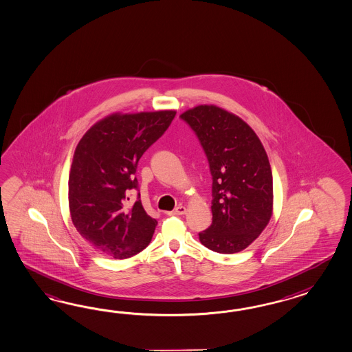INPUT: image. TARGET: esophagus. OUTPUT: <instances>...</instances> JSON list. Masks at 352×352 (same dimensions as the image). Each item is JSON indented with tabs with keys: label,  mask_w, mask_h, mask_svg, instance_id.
Returning a JSON list of instances; mask_svg holds the SVG:
<instances>
[{
	"label": "esophagus",
	"mask_w": 352,
	"mask_h": 352,
	"mask_svg": "<svg viewBox=\"0 0 352 352\" xmlns=\"http://www.w3.org/2000/svg\"><path fill=\"white\" fill-rule=\"evenodd\" d=\"M186 211H187V209L181 205V206H178V208L174 210V211L168 212V214H169V215H184V214H186Z\"/></svg>",
	"instance_id": "34e87169"
}]
</instances>
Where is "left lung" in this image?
Wrapping results in <instances>:
<instances>
[{
  "label": "left lung",
  "instance_id": "obj_1",
  "mask_svg": "<svg viewBox=\"0 0 352 352\" xmlns=\"http://www.w3.org/2000/svg\"><path fill=\"white\" fill-rule=\"evenodd\" d=\"M197 135L212 177V223L201 243L219 254L248 248L264 230L273 210V175L256 133L241 118L214 104L181 115Z\"/></svg>",
  "mask_w": 352,
  "mask_h": 352
}]
</instances>
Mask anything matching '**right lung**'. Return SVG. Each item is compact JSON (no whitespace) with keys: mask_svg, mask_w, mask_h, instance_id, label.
I'll return each instance as SVG.
<instances>
[{"mask_svg":"<svg viewBox=\"0 0 352 352\" xmlns=\"http://www.w3.org/2000/svg\"><path fill=\"white\" fill-rule=\"evenodd\" d=\"M175 111L113 114L76 146L69 175V208L79 234L106 256L128 258L148 246L157 221L129 190L144 152L169 128Z\"/></svg>","mask_w":352,"mask_h":352,"instance_id":"obj_1","label":"right lung"}]
</instances>
